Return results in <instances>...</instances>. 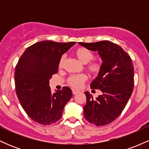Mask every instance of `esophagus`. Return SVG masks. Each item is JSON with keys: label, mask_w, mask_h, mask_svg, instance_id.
Segmentation results:
<instances>
[{"label": "esophagus", "mask_w": 149, "mask_h": 149, "mask_svg": "<svg viewBox=\"0 0 149 149\" xmlns=\"http://www.w3.org/2000/svg\"><path fill=\"white\" fill-rule=\"evenodd\" d=\"M72 92H73V95H76V94H78V92H80V91H79V90H75V89H73Z\"/></svg>", "instance_id": "obj_1"}]
</instances>
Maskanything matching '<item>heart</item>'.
<instances>
[{
    "label": "heart",
    "mask_w": 149,
    "mask_h": 149,
    "mask_svg": "<svg viewBox=\"0 0 149 149\" xmlns=\"http://www.w3.org/2000/svg\"><path fill=\"white\" fill-rule=\"evenodd\" d=\"M74 54L77 57V59L83 64H88L94 58V54H92L91 51L85 48V47H79V48L75 49ZM64 61V58L61 57L59 62V68L62 67ZM88 69L89 71L92 74H97V73H100V70L102 69V65L99 62H92L88 65ZM85 80H86V76L83 74L73 75L69 78L68 83L74 88H79Z\"/></svg>",
    "instance_id": "1"
}]
</instances>
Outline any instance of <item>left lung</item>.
<instances>
[{
  "instance_id": "left-lung-1",
  "label": "left lung",
  "mask_w": 149,
  "mask_h": 149,
  "mask_svg": "<svg viewBox=\"0 0 149 149\" xmlns=\"http://www.w3.org/2000/svg\"><path fill=\"white\" fill-rule=\"evenodd\" d=\"M78 44L97 52L102 62L100 73L90 84V88L100 90L102 95L94 99L90 92H85L84 117L95 125H106L120 115L131 96L134 88L132 61L122 47L109 40Z\"/></svg>"
}]
</instances>
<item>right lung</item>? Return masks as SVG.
<instances>
[{"instance_id": "1", "label": "right lung", "mask_w": 149, "mask_h": 149, "mask_svg": "<svg viewBox=\"0 0 149 149\" xmlns=\"http://www.w3.org/2000/svg\"><path fill=\"white\" fill-rule=\"evenodd\" d=\"M76 42H38L27 47L15 67L16 93L22 108L35 122L48 125L59 120L72 97L69 87L52 93L49 79L57 73L61 56Z\"/></svg>"}]
</instances>
